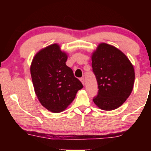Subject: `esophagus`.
<instances>
[{"label":"esophagus","mask_w":151,"mask_h":151,"mask_svg":"<svg viewBox=\"0 0 151 151\" xmlns=\"http://www.w3.org/2000/svg\"><path fill=\"white\" fill-rule=\"evenodd\" d=\"M80 80V81H81V82L82 83V84H83V85H84V84H85V82H84V78H81Z\"/></svg>","instance_id":"34e87169"}]
</instances>
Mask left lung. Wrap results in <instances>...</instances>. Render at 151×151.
<instances>
[{"label":"left lung","instance_id":"left-lung-1","mask_svg":"<svg viewBox=\"0 0 151 151\" xmlns=\"http://www.w3.org/2000/svg\"><path fill=\"white\" fill-rule=\"evenodd\" d=\"M91 65L98 88L94 103L105 111L118 108L133 88L135 71L131 62L116 47L102 43L93 53Z\"/></svg>","mask_w":151,"mask_h":151}]
</instances>
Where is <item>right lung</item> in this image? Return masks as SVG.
Instances as JSON below:
<instances>
[{"instance_id": "1", "label": "right lung", "mask_w": 151, "mask_h": 151, "mask_svg": "<svg viewBox=\"0 0 151 151\" xmlns=\"http://www.w3.org/2000/svg\"><path fill=\"white\" fill-rule=\"evenodd\" d=\"M67 55L57 44L40 50L33 59L31 76L34 91L41 104L53 113L63 111L83 87L66 65Z\"/></svg>"}]
</instances>
